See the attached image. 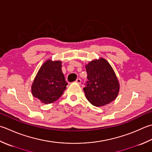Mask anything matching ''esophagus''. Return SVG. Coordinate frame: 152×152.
<instances>
[{
  "instance_id": "obj_1",
  "label": "esophagus",
  "mask_w": 152,
  "mask_h": 152,
  "mask_svg": "<svg viewBox=\"0 0 152 152\" xmlns=\"http://www.w3.org/2000/svg\"><path fill=\"white\" fill-rule=\"evenodd\" d=\"M75 82L77 83V84H81V83H82V80H81V79H80V78H78V79H77V80H76Z\"/></svg>"
}]
</instances>
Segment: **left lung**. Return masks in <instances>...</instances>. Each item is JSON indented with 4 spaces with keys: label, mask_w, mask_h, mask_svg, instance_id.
<instances>
[{
    "label": "left lung",
    "mask_w": 152,
    "mask_h": 152,
    "mask_svg": "<svg viewBox=\"0 0 152 152\" xmlns=\"http://www.w3.org/2000/svg\"><path fill=\"white\" fill-rule=\"evenodd\" d=\"M86 69L88 81L83 90L89 102L100 107L114 101L119 91V83L109 62L104 58L92 61Z\"/></svg>",
    "instance_id": "obj_1"
}]
</instances>
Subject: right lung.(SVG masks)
I'll return each mask as SVG.
<instances>
[{"label":"right lung","mask_w":152,"mask_h":152,"mask_svg":"<svg viewBox=\"0 0 152 152\" xmlns=\"http://www.w3.org/2000/svg\"><path fill=\"white\" fill-rule=\"evenodd\" d=\"M61 61L48 60L40 68L31 86L32 94L41 103L55 102L66 89L67 83L62 72Z\"/></svg>","instance_id":"right-lung-1"}]
</instances>
